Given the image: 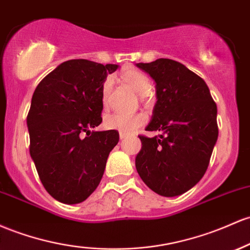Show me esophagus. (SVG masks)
I'll return each mask as SVG.
<instances>
[{
  "mask_svg": "<svg viewBox=\"0 0 250 250\" xmlns=\"http://www.w3.org/2000/svg\"><path fill=\"white\" fill-rule=\"evenodd\" d=\"M128 136V134H125V133H122V131H121L120 133V139L122 140V139H125Z\"/></svg>",
  "mask_w": 250,
  "mask_h": 250,
  "instance_id": "1",
  "label": "esophagus"
}]
</instances>
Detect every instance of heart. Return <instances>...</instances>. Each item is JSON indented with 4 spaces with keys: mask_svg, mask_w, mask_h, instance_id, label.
<instances>
[{
    "mask_svg": "<svg viewBox=\"0 0 250 250\" xmlns=\"http://www.w3.org/2000/svg\"><path fill=\"white\" fill-rule=\"evenodd\" d=\"M122 79L125 83L130 86L136 94L147 95L150 91V83L144 73L139 71L130 70L122 75ZM112 79L106 78L103 82L102 91H101V101L104 109H108L110 105V94H111ZM146 123V116L144 114H133L125 115L115 112V114L106 115L104 117V127L108 129H114L122 131V133L129 134L136 130Z\"/></svg>",
    "mask_w": 250,
    "mask_h": 250,
    "instance_id": "b5f03b06",
    "label": "heart"
}]
</instances>
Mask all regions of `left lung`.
Here are the masks:
<instances>
[{"label": "left lung", "mask_w": 250, "mask_h": 250, "mask_svg": "<svg viewBox=\"0 0 250 250\" xmlns=\"http://www.w3.org/2000/svg\"><path fill=\"white\" fill-rule=\"evenodd\" d=\"M136 66L156 83L158 101L146 130L161 133L139 135L136 169L155 193L179 196L207 172L218 138L217 105L201 77L175 60L160 58Z\"/></svg>", "instance_id": "obj_1"}]
</instances>
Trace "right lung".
<instances>
[{
  "label": "right lung",
  "mask_w": 250,
  "mask_h": 250,
  "mask_svg": "<svg viewBox=\"0 0 250 250\" xmlns=\"http://www.w3.org/2000/svg\"><path fill=\"white\" fill-rule=\"evenodd\" d=\"M115 64L64 62L38 84L27 115L29 153L46 191L65 204L84 202L102 179L119 131L102 122L103 82Z\"/></svg>",
  "instance_id": "1"
}]
</instances>
